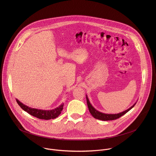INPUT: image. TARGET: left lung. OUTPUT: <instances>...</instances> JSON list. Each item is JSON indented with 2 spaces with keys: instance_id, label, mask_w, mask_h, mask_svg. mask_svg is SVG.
I'll return each instance as SVG.
<instances>
[{
  "instance_id": "left-lung-1",
  "label": "left lung",
  "mask_w": 156,
  "mask_h": 156,
  "mask_svg": "<svg viewBox=\"0 0 156 156\" xmlns=\"http://www.w3.org/2000/svg\"><path fill=\"white\" fill-rule=\"evenodd\" d=\"M86 98H87V105H88V109H89V112L90 113L92 116L94 118H95V119L102 120V121H110V120H114V119L119 118V117H121L122 115H124V114H126L127 112H128L130 110H131L136 103V102L132 106H131L130 108H129L128 109H127L124 111L120 112L119 113H117V114L116 113V114H108V113H102L101 112L97 111L92 106V105L90 103V101H89L87 95H86Z\"/></svg>"
}]
</instances>
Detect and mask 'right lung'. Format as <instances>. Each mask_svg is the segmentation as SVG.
I'll return each mask as SVG.
<instances>
[{"label": "right lung", "mask_w": 156, "mask_h": 156, "mask_svg": "<svg viewBox=\"0 0 156 156\" xmlns=\"http://www.w3.org/2000/svg\"><path fill=\"white\" fill-rule=\"evenodd\" d=\"M16 101L18 105L20 106V108L23 111L27 112L28 113H29L32 116H34L36 118H38L41 119H45V120L55 119L57 118L61 114L64 107V103H62L58 108L52 110L37 109L32 108L29 106H27L26 105L23 104L22 102H20L17 99H16Z\"/></svg>", "instance_id": "right-lung-1"}]
</instances>
